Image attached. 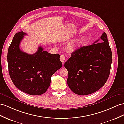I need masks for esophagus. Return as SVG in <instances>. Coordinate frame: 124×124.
Wrapping results in <instances>:
<instances>
[{"instance_id": "esophagus-1", "label": "esophagus", "mask_w": 124, "mask_h": 124, "mask_svg": "<svg viewBox=\"0 0 124 124\" xmlns=\"http://www.w3.org/2000/svg\"><path fill=\"white\" fill-rule=\"evenodd\" d=\"M60 60H61V61L62 62V63H64L65 60V56L64 55H61V56H60Z\"/></svg>"}]
</instances>
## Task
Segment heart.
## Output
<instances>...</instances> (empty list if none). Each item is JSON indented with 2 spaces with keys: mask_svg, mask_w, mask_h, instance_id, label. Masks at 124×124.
Returning a JSON list of instances; mask_svg holds the SVG:
<instances>
[{
  "mask_svg": "<svg viewBox=\"0 0 124 124\" xmlns=\"http://www.w3.org/2000/svg\"><path fill=\"white\" fill-rule=\"evenodd\" d=\"M85 43L84 38H78L77 39L73 40L69 43L66 46V50L69 52H74L78 49L81 48Z\"/></svg>",
  "mask_w": 124,
  "mask_h": 124,
  "instance_id": "obj_1",
  "label": "heart"
}]
</instances>
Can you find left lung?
I'll list each match as a JSON object with an SVG mask.
<instances>
[{"label": "left lung", "instance_id": "obj_1", "mask_svg": "<svg viewBox=\"0 0 124 124\" xmlns=\"http://www.w3.org/2000/svg\"><path fill=\"white\" fill-rule=\"evenodd\" d=\"M112 62V51L104 32L100 40L72 52L64 63L69 73V87L73 92L80 95L95 92L106 82Z\"/></svg>", "mask_w": 124, "mask_h": 124}]
</instances>
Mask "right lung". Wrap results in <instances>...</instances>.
<instances>
[{"instance_id":"right-lung-1","label":"right lung","mask_w":124,"mask_h":124,"mask_svg":"<svg viewBox=\"0 0 124 124\" xmlns=\"http://www.w3.org/2000/svg\"><path fill=\"white\" fill-rule=\"evenodd\" d=\"M27 33H16L9 46L7 61L9 75L19 90L31 95L44 93L49 88L51 78L61 68L59 54H51L39 46L37 51L29 54L20 49L21 40Z\"/></svg>"}]
</instances>
